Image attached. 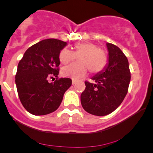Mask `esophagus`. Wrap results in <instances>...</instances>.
Returning a JSON list of instances; mask_svg holds the SVG:
<instances>
[{
	"instance_id": "1",
	"label": "esophagus",
	"mask_w": 153,
	"mask_h": 153,
	"mask_svg": "<svg viewBox=\"0 0 153 153\" xmlns=\"http://www.w3.org/2000/svg\"><path fill=\"white\" fill-rule=\"evenodd\" d=\"M76 83V79H72V84H75Z\"/></svg>"
}]
</instances>
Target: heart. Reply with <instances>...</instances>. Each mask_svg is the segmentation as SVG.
<instances>
[{
	"label": "heart",
	"instance_id": "1",
	"mask_svg": "<svg viewBox=\"0 0 153 153\" xmlns=\"http://www.w3.org/2000/svg\"><path fill=\"white\" fill-rule=\"evenodd\" d=\"M74 49V52L67 47L60 51L59 59L63 64L72 62L76 56L79 55L78 57L79 63H72L62 69L63 76L74 79H80L86 75L87 69L91 73L96 74L104 68L106 63V56L98 46L90 42H83L76 44Z\"/></svg>",
	"mask_w": 153,
	"mask_h": 153
}]
</instances>
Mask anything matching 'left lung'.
Returning <instances> with one entry per match:
<instances>
[{"label":"left lung","instance_id":"obj_1","mask_svg":"<svg viewBox=\"0 0 153 153\" xmlns=\"http://www.w3.org/2000/svg\"><path fill=\"white\" fill-rule=\"evenodd\" d=\"M106 47L107 63L91 78L95 83L85 82L86 89L80 96L83 109L99 117L113 113L122 103L131 79L129 62L123 51L109 43Z\"/></svg>","mask_w":153,"mask_h":153}]
</instances>
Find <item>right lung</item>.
Segmentation results:
<instances>
[{
    "instance_id": "1",
    "label": "right lung",
    "mask_w": 153,
    "mask_h": 153,
    "mask_svg": "<svg viewBox=\"0 0 153 153\" xmlns=\"http://www.w3.org/2000/svg\"><path fill=\"white\" fill-rule=\"evenodd\" d=\"M66 46L67 42L56 39L43 40L29 47L19 62L15 76L17 93L31 114L43 116L56 110L72 84L70 78L48 82L49 78L58 76L59 54Z\"/></svg>"
}]
</instances>
